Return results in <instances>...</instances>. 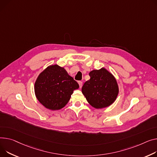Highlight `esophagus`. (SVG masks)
I'll list each match as a JSON object with an SVG mask.
<instances>
[{
  "label": "esophagus",
  "instance_id": "obj_1",
  "mask_svg": "<svg viewBox=\"0 0 157 157\" xmlns=\"http://www.w3.org/2000/svg\"><path fill=\"white\" fill-rule=\"evenodd\" d=\"M78 83H79V87H80V88H81V87H82V81H78Z\"/></svg>",
  "mask_w": 157,
  "mask_h": 157
}]
</instances>
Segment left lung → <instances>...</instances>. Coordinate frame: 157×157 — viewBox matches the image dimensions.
Segmentation results:
<instances>
[{
	"label": "left lung",
	"mask_w": 157,
	"mask_h": 157,
	"mask_svg": "<svg viewBox=\"0 0 157 157\" xmlns=\"http://www.w3.org/2000/svg\"><path fill=\"white\" fill-rule=\"evenodd\" d=\"M90 79L82 87L83 93L90 105L96 109L107 107L116 100L119 93L117 81L105 68L93 70Z\"/></svg>",
	"instance_id": "1"
}]
</instances>
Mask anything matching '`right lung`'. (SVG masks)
Returning <instances> with one entry per match:
<instances>
[{
  "mask_svg": "<svg viewBox=\"0 0 157 157\" xmlns=\"http://www.w3.org/2000/svg\"><path fill=\"white\" fill-rule=\"evenodd\" d=\"M78 83L70 76L64 68L50 66L40 73L35 83V92L38 101L50 110L63 108Z\"/></svg>",
  "mask_w": 157,
  "mask_h": 157,
  "instance_id": "obj_1",
  "label": "right lung"
}]
</instances>
